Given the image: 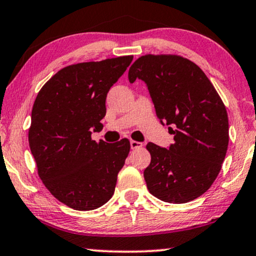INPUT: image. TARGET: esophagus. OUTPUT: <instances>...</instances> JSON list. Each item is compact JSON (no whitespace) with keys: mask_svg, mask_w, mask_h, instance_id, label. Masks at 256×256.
I'll use <instances>...</instances> for the list:
<instances>
[{"mask_svg":"<svg viewBox=\"0 0 256 256\" xmlns=\"http://www.w3.org/2000/svg\"><path fill=\"white\" fill-rule=\"evenodd\" d=\"M130 146L132 149H138V148H142L143 143L138 142V141H130Z\"/></svg>","mask_w":256,"mask_h":256,"instance_id":"esophagus-1","label":"esophagus"}]
</instances>
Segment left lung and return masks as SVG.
Segmentation results:
<instances>
[{"mask_svg": "<svg viewBox=\"0 0 256 256\" xmlns=\"http://www.w3.org/2000/svg\"><path fill=\"white\" fill-rule=\"evenodd\" d=\"M128 79L144 82L157 118L174 134L168 149L146 144L149 192L174 204L198 198L216 180L228 146V116L219 94L199 66L180 56H142Z\"/></svg>", "mask_w": 256, "mask_h": 256, "instance_id": "1", "label": "left lung"}]
</instances>
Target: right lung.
Returning <instances> with one entry per match:
<instances>
[{"mask_svg": "<svg viewBox=\"0 0 256 256\" xmlns=\"http://www.w3.org/2000/svg\"><path fill=\"white\" fill-rule=\"evenodd\" d=\"M132 60L124 56L66 66L34 100L29 146L38 174L51 194L73 210H96L114 194L130 143H96L90 135L102 129L108 90Z\"/></svg>", "mask_w": 256, "mask_h": 256, "instance_id": "right-lung-1", "label": "right lung"}]
</instances>
